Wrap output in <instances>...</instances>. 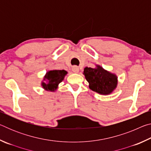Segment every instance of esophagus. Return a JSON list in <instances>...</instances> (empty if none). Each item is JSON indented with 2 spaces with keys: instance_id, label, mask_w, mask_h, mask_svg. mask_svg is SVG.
Wrapping results in <instances>:
<instances>
[{
  "instance_id": "1",
  "label": "esophagus",
  "mask_w": 151,
  "mask_h": 151,
  "mask_svg": "<svg viewBox=\"0 0 151 151\" xmlns=\"http://www.w3.org/2000/svg\"><path fill=\"white\" fill-rule=\"evenodd\" d=\"M72 70H73V72L75 73H78V72H79V68H78V66H73V68H72Z\"/></svg>"
}]
</instances>
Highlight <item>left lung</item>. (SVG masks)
Returning a JSON list of instances; mask_svg holds the SVG:
<instances>
[{"mask_svg":"<svg viewBox=\"0 0 151 151\" xmlns=\"http://www.w3.org/2000/svg\"><path fill=\"white\" fill-rule=\"evenodd\" d=\"M83 75L88 82L89 88L96 93L109 94L116 87L117 76L99 65L94 68H85Z\"/></svg>","mask_w":151,"mask_h":151,"instance_id":"left-lung-1","label":"left lung"}]
</instances>
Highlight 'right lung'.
Returning <instances> with one entry per match:
<instances>
[{
  "label": "right lung",
  "mask_w": 151,
  "mask_h": 151,
  "mask_svg": "<svg viewBox=\"0 0 151 151\" xmlns=\"http://www.w3.org/2000/svg\"><path fill=\"white\" fill-rule=\"evenodd\" d=\"M67 72L65 70H53L48 71L44 80L47 83H42V86L45 90L55 91L58 88V84L63 81Z\"/></svg>",
  "instance_id": "obj_1"
}]
</instances>
